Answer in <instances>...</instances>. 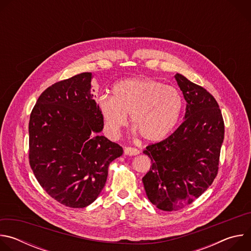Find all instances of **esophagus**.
I'll return each instance as SVG.
<instances>
[{
  "instance_id": "esophagus-1",
  "label": "esophagus",
  "mask_w": 251,
  "mask_h": 251,
  "mask_svg": "<svg viewBox=\"0 0 251 251\" xmlns=\"http://www.w3.org/2000/svg\"><path fill=\"white\" fill-rule=\"evenodd\" d=\"M139 153H140L139 150H137L135 148H131V147H125L124 148V154L126 156H136Z\"/></svg>"
}]
</instances>
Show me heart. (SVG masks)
<instances>
[{
    "label": "heart",
    "mask_w": 251,
    "mask_h": 251,
    "mask_svg": "<svg viewBox=\"0 0 251 251\" xmlns=\"http://www.w3.org/2000/svg\"><path fill=\"white\" fill-rule=\"evenodd\" d=\"M98 109L104 129L110 138H117L128 123L146 141L165 140L176 128L183 109L181 93L173 86L148 78L135 77L122 80L112 88V97L101 96Z\"/></svg>",
    "instance_id": "1"
}]
</instances>
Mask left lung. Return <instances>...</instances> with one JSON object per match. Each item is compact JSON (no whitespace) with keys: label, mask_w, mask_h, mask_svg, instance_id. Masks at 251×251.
<instances>
[{"label":"left lung","mask_w":251,"mask_h":251,"mask_svg":"<svg viewBox=\"0 0 251 251\" xmlns=\"http://www.w3.org/2000/svg\"><path fill=\"white\" fill-rule=\"evenodd\" d=\"M175 78L187 101L185 120L171 136L143 152L152 163L142 178L146 195L166 211L192 203L212 184L225 138L222 111L214 97L180 74Z\"/></svg>","instance_id":"obj_1"}]
</instances>
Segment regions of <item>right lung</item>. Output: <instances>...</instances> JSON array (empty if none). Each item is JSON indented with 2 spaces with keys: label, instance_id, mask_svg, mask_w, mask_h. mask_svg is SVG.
Returning <instances> with one entry per match:
<instances>
[{
  "label": "right lung",
  "instance_id": "add662e5",
  "mask_svg": "<svg viewBox=\"0 0 251 251\" xmlns=\"http://www.w3.org/2000/svg\"><path fill=\"white\" fill-rule=\"evenodd\" d=\"M91 73L47 88L28 123L29 165L42 188L69 207H85L103 190L109 164L123 154L104 136ZM94 91V90H93Z\"/></svg>",
  "mask_w": 251,
  "mask_h": 251
}]
</instances>
